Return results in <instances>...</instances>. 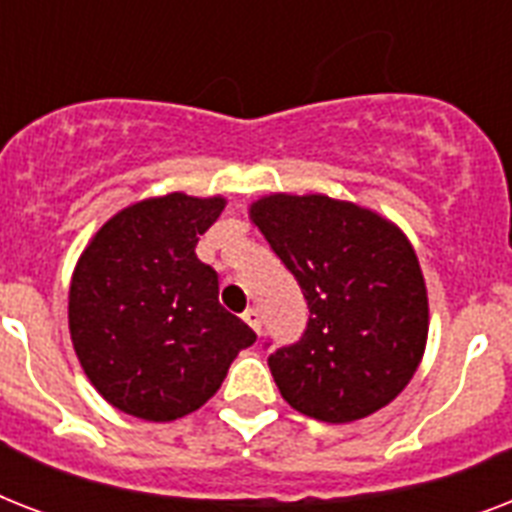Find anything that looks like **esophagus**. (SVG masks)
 <instances>
[{"mask_svg": "<svg viewBox=\"0 0 512 512\" xmlns=\"http://www.w3.org/2000/svg\"><path fill=\"white\" fill-rule=\"evenodd\" d=\"M244 321H247L249 327L255 329L257 335L263 332V316H260V311H257V308H247V311H244Z\"/></svg>", "mask_w": 512, "mask_h": 512, "instance_id": "34e87169", "label": "esophagus"}]
</instances>
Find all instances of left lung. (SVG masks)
<instances>
[{"label":"left lung","instance_id":"left-lung-1","mask_svg":"<svg viewBox=\"0 0 512 512\" xmlns=\"http://www.w3.org/2000/svg\"><path fill=\"white\" fill-rule=\"evenodd\" d=\"M249 217L311 311L303 337L268 356L284 401L335 425L388 406L428 342V289L404 231L324 193H271Z\"/></svg>","mask_w":512,"mask_h":512}]
</instances>
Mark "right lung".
I'll return each mask as SVG.
<instances>
[{
  "label": "right lung",
  "instance_id": "right-lung-1",
  "mask_svg": "<svg viewBox=\"0 0 512 512\" xmlns=\"http://www.w3.org/2000/svg\"><path fill=\"white\" fill-rule=\"evenodd\" d=\"M223 209V196L143 199L116 212L79 257L68 289L71 342L119 412L148 422L196 412L257 340L220 305L217 273L196 257Z\"/></svg>",
  "mask_w": 512,
  "mask_h": 512
}]
</instances>
